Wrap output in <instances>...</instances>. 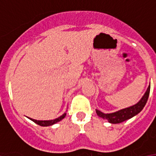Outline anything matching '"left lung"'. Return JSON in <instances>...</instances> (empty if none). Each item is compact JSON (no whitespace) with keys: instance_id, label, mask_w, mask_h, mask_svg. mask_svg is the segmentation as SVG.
Listing matches in <instances>:
<instances>
[{"instance_id":"8db88e82","label":"left lung","mask_w":156,"mask_h":156,"mask_svg":"<svg viewBox=\"0 0 156 156\" xmlns=\"http://www.w3.org/2000/svg\"><path fill=\"white\" fill-rule=\"evenodd\" d=\"M150 89H151V85L148 86L147 91L144 94V95L142 96V98L140 99L139 102L133 106L119 110L118 112H113V113H107V114H105L103 112H100L99 110H96V113L98 116L102 118V119H107V121L111 124H119L121 122L131 119L132 117L135 116L143 109V107H145V105L148 100V98H149Z\"/></svg>"}]
</instances>
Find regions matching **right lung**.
<instances>
[{
    "instance_id": "obj_1",
    "label": "right lung",
    "mask_w": 156,
    "mask_h": 156,
    "mask_svg": "<svg viewBox=\"0 0 156 156\" xmlns=\"http://www.w3.org/2000/svg\"><path fill=\"white\" fill-rule=\"evenodd\" d=\"M66 114L67 113H64V114H62L61 116L58 117L56 119H51V120H37V119H32V118H29V119L32 120L33 122H35L36 124H37L38 125H41V126H50V125H53V124H56L58 122L61 121L62 119H63L65 116H66Z\"/></svg>"
}]
</instances>
